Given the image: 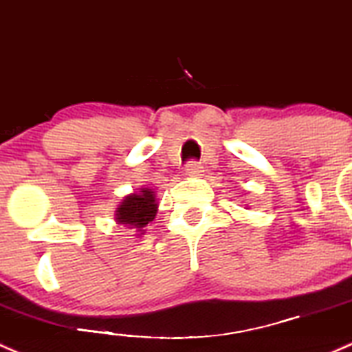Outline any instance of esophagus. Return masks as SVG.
Listing matches in <instances>:
<instances>
[{"label":"esophagus","instance_id":"1","mask_svg":"<svg viewBox=\"0 0 352 352\" xmlns=\"http://www.w3.org/2000/svg\"><path fill=\"white\" fill-rule=\"evenodd\" d=\"M186 175L187 177H199L202 175V166L197 162H188L186 166Z\"/></svg>","mask_w":352,"mask_h":352}]
</instances>
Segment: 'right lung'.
I'll return each mask as SVG.
<instances>
[{
  "mask_svg": "<svg viewBox=\"0 0 352 352\" xmlns=\"http://www.w3.org/2000/svg\"><path fill=\"white\" fill-rule=\"evenodd\" d=\"M158 210V202L155 199V192L151 188L143 187L135 194H129L116 207L118 224H124L129 229H135L136 236L145 234V228L150 221L155 219Z\"/></svg>",
  "mask_w": 352,
  "mask_h": 352,
  "instance_id": "obj_1",
  "label": "right lung"
}]
</instances>
